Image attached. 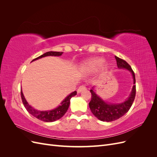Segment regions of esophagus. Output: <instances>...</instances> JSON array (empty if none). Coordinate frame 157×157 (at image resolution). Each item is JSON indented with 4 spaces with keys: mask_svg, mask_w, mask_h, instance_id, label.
<instances>
[{
    "mask_svg": "<svg viewBox=\"0 0 157 157\" xmlns=\"http://www.w3.org/2000/svg\"><path fill=\"white\" fill-rule=\"evenodd\" d=\"M86 89V86H84V85H82V86H80L78 88V89L77 90V92H78V93H80V92L84 91V90H85Z\"/></svg>",
    "mask_w": 157,
    "mask_h": 157,
    "instance_id": "esophagus-1",
    "label": "esophagus"
}]
</instances>
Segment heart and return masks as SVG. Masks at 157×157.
I'll use <instances>...</instances> for the list:
<instances>
[{"instance_id": "1", "label": "heart", "mask_w": 157, "mask_h": 157, "mask_svg": "<svg viewBox=\"0 0 157 157\" xmlns=\"http://www.w3.org/2000/svg\"><path fill=\"white\" fill-rule=\"evenodd\" d=\"M105 59L102 58H94L85 61L81 65V70L84 72L93 73L96 71L103 64ZM108 65H105L103 67V69L107 70Z\"/></svg>"}]
</instances>
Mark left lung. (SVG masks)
Returning a JSON list of instances; mask_svg holds the SVG:
<instances>
[{
  "mask_svg": "<svg viewBox=\"0 0 157 157\" xmlns=\"http://www.w3.org/2000/svg\"><path fill=\"white\" fill-rule=\"evenodd\" d=\"M117 64L118 69H125L132 73L134 86L132 87L130 96L124 101L120 103H111L105 102L96 94L94 86L90 90L92 94L91 101L89 103V107L94 115L99 120L103 122H111L122 117L129 111L136 96V78L134 71L130 65L126 61L115 56Z\"/></svg>",
  "mask_w": 157,
  "mask_h": 157,
  "instance_id": "1",
  "label": "left lung"
}]
</instances>
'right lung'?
<instances>
[{
	"label": "right lung",
	"mask_w": 157,
	"mask_h": 157,
	"mask_svg": "<svg viewBox=\"0 0 157 157\" xmlns=\"http://www.w3.org/2000/svg\"><path fill=\"white\" fill-rule=\"evenodd\" d=\"M62 52H46L44 54L40 56L39 57H38V58L34 59L32 61L40 59L42 58H44V57L46 56H60L62 55ZM76 95H77V92L76 91L71 93L69 96H67L62 101H61V103H60V105L54 109H52V110L38 111L35 108H33L32 106H31L29 104L27 103L24 96H23V92L21 89V96L22 102L23 103V105H24V107L27 109V111L33 117H35V118H38V119L44 122H54L62 117L65 115V113L67 112V109L69 107L71 98L76 96Z\"/></svg>",
	"instance_id": "obj_1"
}]
</instances>
